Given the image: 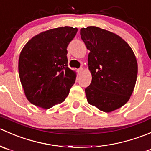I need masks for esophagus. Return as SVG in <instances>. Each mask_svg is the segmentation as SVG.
<instances>
[{
	"label": "esophagus",
	"mask_w": 151,
	"mask_h": 151,
	"mask_svg": "<svg viewBox=\"0 0 151 151\" xmlns=\"http://www.w3.org/2000/svg\"><path fill=\"white\" fill-rule=\"evenodd\" d=\"M83 68H79V69H78L79 74H81L82 73H83Z\"/></svg>",
	"instance_id": "1"
}]
</instances>
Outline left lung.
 Masks as SVG:
<instances>
[{
	"label": "left lung",
	"instance_id": "1",
	"mask_svg": "<svg viewBox=\"0 0 151 151\" xmlns=\"http://www.w3.org/2000/svg\"><path fill=\"white\" fill-rule=\"evenodd\" d=\"M80 35L90 50L92 81L85 90L88 102L105 112L119 109L136 84L138 66L133 50L119 36L98 27L81 28Z\"/></svg>",
	"mask_w": 151,
	"mask_h": 151
}]
</instances>
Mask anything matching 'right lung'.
<instances>
[{
	"instance_id": "add662e5",
	"label": "right lung",
	"mask_w": 151,
	"mask_h": 151,
	"mask_svg": "<svg viewBox=\"0 0 151 151\" xmlns=\"http://www.w3.org/2000/svg\"><path fill=\"white\" fill-rule=\"evenodd\" d=\"M77 32L69 26L50 29L33 36L22 48L18 70L31 104L50 109L68 95L77 75L68 67L66 49Z\"/></svg>"
}]
</instances>
